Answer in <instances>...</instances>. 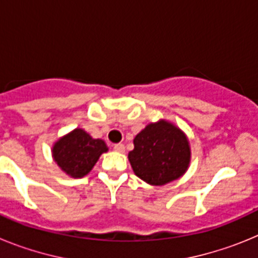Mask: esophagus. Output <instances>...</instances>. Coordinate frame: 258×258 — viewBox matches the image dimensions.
Returning <instances> with one entry per match:
<instances>
[{
    "instance_id": "obj_1",
    "label": "esophagus",
    "mask_w": 258,
    "mask_h": 258,
    "mask_svg": "<svg viewBox=\"0 0 258 258\" xmlns=\"http://www.w3.org/2000/svg\"><path fill=\"white\" fill-rule=\"evenodd\" d=\"M113 150L117 152H125V146L122 143H117V145L113 146Z\"/></svg>"
}]
</instances>
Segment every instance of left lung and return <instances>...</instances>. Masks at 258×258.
Segmentation results:
<instances>
[{
	"label": "left lung",
	"instance_id": "1",
	"mask_svg": "<svg viewBox=\"0 0 258 258\" xmlns=\"http://www.w3.org/2000/svg\"><path fill=\"white\" fill-rule=\"evenodd\" d=\"M129 152L137 177L154 186H163L179 178L190 164V143L183 132L172 122H151L134 138Z\"/></svg>",
	"mask_w": 258,
	"mask_h": 258
}]
</instances>
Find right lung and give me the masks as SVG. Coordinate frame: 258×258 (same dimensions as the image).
Returning a JSON list of instances; mask_svg holds the SVG:
<instances>
[{"label": "right lung", "mask_w": 258, "mask_h": 258, "mask_svg": "<svg viewBox=\"0 0 258 258\" xmlns=\"http://www.w3.org/2000/svg\"><path fill=\"white\" fill-rule=\"evenodd\" d=\"M108 147L102 140H94L83 129H75L66 134L52 146V157L66 174L74 178H83L93 169Z\"/></svg>", "instance_id": "1"}]
</instances>
